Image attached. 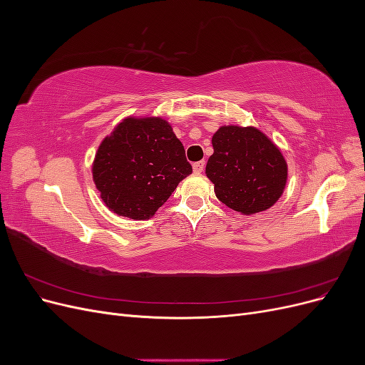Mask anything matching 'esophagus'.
Here are the masks:
<instances>
[{
	"instance_id": "obj_1",
	"label": "esophagus",
	"mask_w": 365,
	"mask_h": 365,
	"mask_svg": "<svg viewBox=\"0 0 365 365\" xmlns=\"http://www.w3.org/2000/svg\"><path fill=\"white\" fill-rule=\"evenodd\" d=\"M204 168H205V161H197V163L193 164V172L201 173L204 170Z\"/></svg>"
}]
</instances>
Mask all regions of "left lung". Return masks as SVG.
Wrapping results in <instances>:
<instances>
[{
    "label": "left lung",
    "instance_id": "8db88e82",
    "mask_svg": "<svg viewBox=\"0 0 365 365\" xmlns=\"http://www.w3.org/2000/svg\"><path fill=\"white\" fill-rule=\"evenodd\" d=\"M212 143L215 152L205 175L220 202L242 215H254L279 201L288 164L263 132L252 126H220Z\"/></svg>",
    "mask_w": 365,
    "mask_h": 365
}]
</instances>
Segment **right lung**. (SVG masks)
<instances>
[{
	"instance_id": "1",
	"label": "right lung",
	"mask_w": 365,
	"mask_h": 365,
	"mask_svg": "<svg viewBox=\"0 0 365 365\" xmlns=\"http://www.w3.org/2000/svg\"><path fill=\"white\" fill-rule=\"evenodd\" d=\"M192 173L182 143L160 117H128L97 149L93 180L111 212L149 219Z\"/></svg>"
}]
</instances>
